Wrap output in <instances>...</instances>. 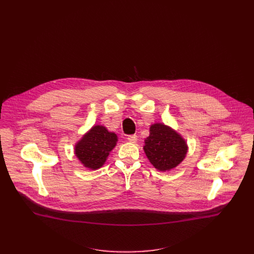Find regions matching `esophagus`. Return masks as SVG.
I'll list each match as a JSON object with an SVG mask.
<instances>
[{"label": "esophagus", "mask_w": 254, "mask_h": 254, "mask_svg": "<svg viewBox=\"0 0 254 254\" xmlns=\"http://www.w3.org/2000/svg\"><path fill=\"white\" fill-rule=\"evenodd\" d=\"M128 141L130 142V143H136L137 141H138V137H137V135H130V136H128Z\"/></svg>", "instance_id": "34e87169"}]
</instances>
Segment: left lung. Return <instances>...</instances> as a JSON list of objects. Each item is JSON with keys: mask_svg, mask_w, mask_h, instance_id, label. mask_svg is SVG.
<instances>
[{"mask_svg": "<svg viewBox=\"0 0 254 254\" xmlns=\"http://www.w3.org/2000/svg\"><path fill=\"white\" fill-rule=\"evenodd\" d=\"M149 131L144 149L150 163L160 171L176 167L186 156V142L180 135L163 124H153Z\"/></svg>", "mask_w": 254, "mask_h": 254, "instance_id": "left-lung-1", "label": "left lung"}]
</instances>
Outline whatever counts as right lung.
<instances>
[{"label": "right lung", "mask_w": 254, "mask_h": 254, "mask_svg": "<svg viewBox=\"0 0 254 254\" xmlns=\"http://www.w3.org/2000/svg\"><path fill=\"white\" fill-rule=\"evenodd\" d=\"M117 137L104 126H94L75 146V154L85 167L98 169L105 163Z\"/></svg>", "instance_id": "add662e5"}]
</instances>
